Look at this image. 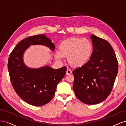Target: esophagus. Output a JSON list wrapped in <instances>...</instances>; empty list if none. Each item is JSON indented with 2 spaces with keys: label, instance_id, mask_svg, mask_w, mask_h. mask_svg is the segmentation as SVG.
<instances>
[{
  "label": "esophagus",
  "instance_id": "1",
  "mask_svg": "<svg viewBox=\"0 0 126 126\" xmlns=\"http://www.w3.org/2000/svg\"><path fill=\"white\" fill-rule=\"evenodd\" d=\"M71 74H72V71L70 69H68V68L67 70V71H66V75H70Z\"/></svg>",
  "mask_w": 126,
  "mask_h": 126
}]
</instances>
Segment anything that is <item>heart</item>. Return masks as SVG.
<instances>
[{"label": "heart", "instance_id": "b5f03b06", "mask_svg": "<svg viewBox=\"0 0 126 126\" xmlns=\"http://www.w3.org/2000/svg\"><path fill=\"white\" fill-rule=\"evenodd\" d=\"M92 51L93 45L88 39L71 37L61 42L55 57L62 60L64 57H68V62L72 66L80 67L89 60Z\"/></svg>", "mask_w": 126, "mask_h": 126}]
</instances>
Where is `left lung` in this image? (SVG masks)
<instances>
[{"label":"left lung","instance_id":"8db88e82","mask_svg":"<svg viewBox=\"0 0 126 126\" xmlns=\"http://www.w3.org/2000/svg\"><path fill=\"white\" fill-rule=\"evenodd\" d=\"M93 51L89 60L72 71L73 89L78 99L84 104H99L111 93L118 71L115 51L107 40L90 36Z\"/></svg>","mask_w":126,"mask_h":126}]
</instances>
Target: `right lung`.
Returning <instances> with one entry per match:
<instances>
[{
	"mask_svg": "<svg viewBox=\"0 0 126 126\" xmlns=\"http://www.w3.org/2000/svg\"><path fill=\"white\" fill-rule=\"evenodd\" d=\"M44 45L54 51L55 46L44 35L28 37L20 41L10 54L8 69L14 90L28 104L41 106L54 97L56 88L66 73L67 68L53 69L48 66L29 68L25 64L23 55L31 45Z\"/></svg>",
	"mask_w": 126,
	"mask_h": 126,
	"instance_id": "obj_1",
	"label": "right lung"
}]
</instances>
